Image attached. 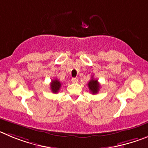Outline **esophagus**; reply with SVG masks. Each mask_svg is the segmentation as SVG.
Segmentation results:
<instances>
[{"mask_svg":"<svg viewBox=\"0 0 148 148\" xmlns=\"http://www.w3.org/2000/svg\"><path fill=\"white\" fill-rule=\"evenodd\" d=\"M71 82H72L73 83H77V82H78V79H77V78H72V79H71Z\"/></svg>","mask_w":148,"mask_h":148,"instance_id":"34e87169","label":"esophagus"}]
</instances>
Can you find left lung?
Returning <instances> with one entry per match:
<instances>
[{
	"label": "left lung",
	"mask_w": 148,
	"mask_h": 148,
	"mask_svg": "<svg viewBox=\"0 0 148 148\" xmlns=\"http://www.w3.org/2000/svg\"><path fill=\"white\" fill-rule=\"evenodd\" d=\"M88 86L89 90L93 94H96L98 93L99 90V83L97 79H94L92 77L88 83Z\"/></svg>",
	"instance_id": "left-lung-1"
}]
</instances>
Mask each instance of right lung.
<instances>
[{
    "mask_svg": "<svg viewBox=\"0 0 148 148\" xmlns=\"http://www.w3.org/2000/svg\"><path fill=\"white\" fill-rule=\"evenodd\" d=\"M61 86H62V83H61L58 79H54V80H52L51 84H50V87H51V91H52L53 93H54V94H57V93L59 91Z\"/></svg>",
    "mask_w": 148,
    "mask_h": 148,
    "instance_id": "1",
    "label": "right lung"
}]
</instances>
